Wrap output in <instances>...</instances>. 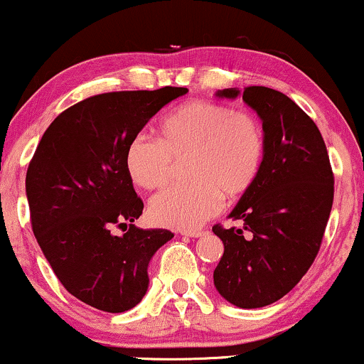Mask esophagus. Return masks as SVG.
<instances>
[{
    "label": "esophagus",
    "mask_w": 364,
    "mask_h": 364,
    "mask_svg": "<svg viewBox=\"0 0 364 364\" xmlns=\"http://www.w3.org/2000/svg\"><path fill=\"white\" fill-rule=\"evenodd\" d=\"M181 235L196 238V237L205 235V232H203V230H181Z\"/></svg>",
    "instance_id": "esophagus-1"
}]
</instances>
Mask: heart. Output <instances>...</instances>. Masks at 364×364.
Returning <instances> with one entry per match:
<instances>
[{
    "label": "heart",
    "instance_id": "1",
    "mask_svg": "<svg viewBox=\"0 0 364 364\" xmlns=\"http://www.w3.org/2000/svg\"><path fill=\"white\" fill-rule=\"evenodd\" d=\"M265 156L260 119L211 100L185 102L161 119L158 137L136 136L126 148V169L137 186L159 191L185 161L191 183L151 201V216L164 227L195 228L254 186Z\"/></svg>",
    "mask_w": 364,
    "mask_h": 364
}]
</instances>
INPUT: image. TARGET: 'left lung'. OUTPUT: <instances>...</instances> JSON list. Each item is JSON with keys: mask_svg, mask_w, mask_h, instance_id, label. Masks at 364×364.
Returning <instances> with one entry per match:
<instances>
[{"mask_svg": "<svg viewBox=\"0 0 364 364\" xmlns=\"http://www.w3.org/2000/svg\"><path fill=\"white\" fill-rule=\"evenodd\" d=\"M242 97L262 119L265 156L254 186L230 213L242 227H213L225 247L213 282L230 304L255 309L282 299L309 270L333 208L334 174L319 129L294 100L259 85Z\"/></svg>", "mask_w": 364, "mask_h": 364, "instance_id": "8db88e82", "label": "left lung"}]
</instances>
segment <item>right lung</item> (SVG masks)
I'll return each instance as SVG.
<instances>
[{
	"label": "right lung",
	"mask_w": 364,
	"mask_h": 364,
	"mask_svg": "<svg viewBox=\"0 0 364 364\" xmlns=\"http://www.w3.org/2000/svg\"><path fill=\"white\" fill-rule=\"evenodd\" d=\"M185 87L92 95L63 110L26 171L36 242L63 287L95 309L124 312L148 291V265L169 230L132 225L144 203L126 169V148ZM122 228V236L113 233Z\"/></svg>",
	"instance_id": "add662e5"
}]
</instances>
